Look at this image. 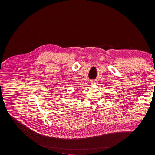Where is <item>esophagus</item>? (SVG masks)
Masks as SVG:
<instances>
[{
  "instance_id": "esophagus-1",
  "label": "esophagus",
  "mask_w": 155,
  "mask_h": 155,
  "mask_svg": "<svg viewBox=\"0 0 155 155\" xmlns=\"http://www.w3.org/2000/svg\"><path fill=\"white\" fill-rule=\"evenodd\" d=\"M91 83L92 84V85H94V84H96V81H95V80H92V81H91Z\"/></svg>"
}]
</instances>
